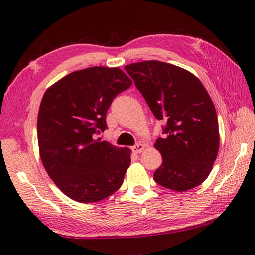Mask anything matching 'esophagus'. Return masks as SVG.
I'll return each mask as SVG.
<instances>
[{"label": "esophagus", "instance_id": "obj_1", "mask_svg": "<svg viewBox=\"0 0 255 255\" xmlns=\"http://www.w3.org/2000/svg\"><path fill=\"white\" fill-rule=\"evenodd\" d=\"M131 150H132V152H133V153H136V154H138V153H141L142 151L144 150V144H142V143H137V144H134L133 147L131 148Z\"/></svg>", "mask_w": 255, "mask_h": 255}]
</instances>
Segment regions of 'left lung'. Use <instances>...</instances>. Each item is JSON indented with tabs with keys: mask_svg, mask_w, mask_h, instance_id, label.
Listing matches in <instances>:
<instances>
[{
	"mask_svg": "<svg viewBox=\"0 0 255 255\" xmlns=\"http://www.w3.org/2000/svg\"><path fill=\"white\" fill-rule=\"evenodd\" d=\"M155 118L165 123L154 143L162 164L153 178L159 185L185 192L202 184L219 149L218 118L202 82L187 70L156 60L125 67Z\"/></svg>",
	"mask_w": 255,
	"mask_h": 255,
	"instance_id": "obj_1",
	"label": "left lung"
}]
</instances>
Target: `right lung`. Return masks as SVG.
Instances as JSON below:
<instances>
[{"mask_svg":"<svg viewBox=\"0 0 255 255\" xmlns=\"http://www.w3.org/2000/svg\"><path fill=\"white\" fill-rule=\"evenodd\" d=\"M131 84L119 68L92 67L66 75L45 92L37 119L40 159L68 197L95 203L122 186L130 150L96 136L107 129L113 100Z\"/></svg>","mask_w":255,"mask_h":255,"instance_id":"add662e5","label":"right lung"}]
</instances>
